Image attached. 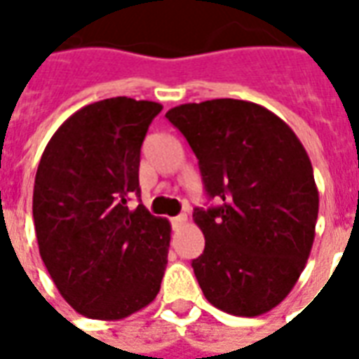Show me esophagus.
<instances>
[{
  "instance_id": "esophagus-1",
  "label": "esophagus",
  "mask_w": 359,
  "mask_h": 359,
  "mask_svg": "<svg viewBox=\"0 0 359 359\" xmlns=\"http://www.w3.org/2000/svg\"><path fill=\"white\" fill-rule=\"evenodd\" d=\"M187 221H188L187 213H180V215H177V217H172L171 219L172 229H180L182 225H187Z\"/></svg>"
}]
</instances>
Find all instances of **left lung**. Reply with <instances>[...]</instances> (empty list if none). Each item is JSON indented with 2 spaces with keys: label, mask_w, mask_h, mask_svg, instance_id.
I'll use <instances>...</instances> for the list:
<instances>
[{
  "label": "left lung",
  "mask_w": 359,
  "mask_h": 359,
  "mask_svg": "<svg viewBox=\"0 0 359 359\" xmlns=\"http://www.w3.org/2000/svg\"><path fill=\"white\" fill-rule=\"evenodd\" d=\"M165 117L221 202L192 215L205 236L192 259L203 296L231 316H262L292 290L313 246L319 192L308 154L283 118L244 100L184 103Z\"/></svg>",
  "instance_id": "obj_1"
}]
</instances>
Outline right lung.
I'll return each instance as SVG.
<instances>
[{
	"label": "right lung",
	"mask_w": 359,
	"mask_h": 359,
	"mask_svg": "<svg viewBox=\"0 0 359 359\" xmlns=\"http://www.w3.org/2000/svg\"><path fill=\"white\" fill-rule=\"evenodd\" d=\"M156 102L109 97L79 109L43 149L32 196L36 238L61 296L90 319L117 321L159 292L171 225L142 203L140 148Z\"/></svg>",
	"instance_id": "1"
}]
</instances>
